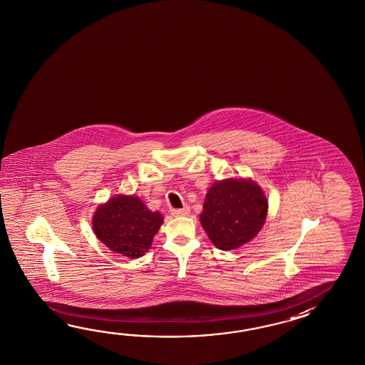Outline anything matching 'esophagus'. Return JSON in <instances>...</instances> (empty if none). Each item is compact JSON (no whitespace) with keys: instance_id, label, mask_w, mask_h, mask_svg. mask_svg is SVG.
Instances as JSON below:
<instances>
[{"instance_id":"1","label":"esophagus","mask_w":365,"mask_h":365,"mask_svg":"<svg viewBox=\"0 0 365 365\" xmlns=\"http://www.w3.org/2000/svg\"><path fill=\"white\" fill-rule=\"evenodd\" d=\"M189 212H190V207H189V206H185V207H182V209L172 210V214H173L175 217H187Z\"/></svg>"}]
</instances>
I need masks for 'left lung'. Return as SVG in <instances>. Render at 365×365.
<instances>
[{"instance_id":"obj_1","label":"left lung","mask_w":365,"mask_h":365,"mask_svg":"<svg viewBox=\"0 0 365 365\" xmlns=\"http://www.w3.org/2000/svg\"><path fill=\"white\" fill-rule=\"evenodd\" d=\"M267 207L262 187L253 180L225 179L207 190L200 220L217 249L233 250L262 230Z\"/></svg>"}]
</instances>
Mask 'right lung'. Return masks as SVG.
<instances>
[{
  "instance_id": "1",
  "label": "right lung",
  "mask_w": 365,
  "mask_h": 365,
  "mask_svg": "<svg viewBox=\"0 0 365 365\" xmlns=\"http://www.w3.org/2000/svg\"><path fill=\"white\" fill-rule=\"evenodd\" d=\"M163 223L137 195L117 194L101 205L93 217V232L113 253L140 258L148 252Z\"/></svg>"
}]
</instances>
